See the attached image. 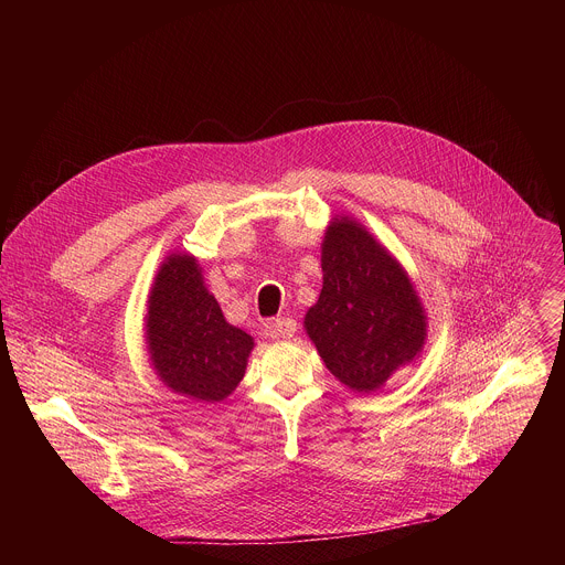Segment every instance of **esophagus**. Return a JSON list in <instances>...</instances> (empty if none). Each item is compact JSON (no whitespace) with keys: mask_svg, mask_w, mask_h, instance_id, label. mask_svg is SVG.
<instances>
[{"mask_svg":"<svg viewBox=\"0 0 565 565\" xmlns=\"http://www.w3.org/2000/svg\"><path fill=\"white\" fill-rule=\"evenodd\" d=\"M268 333L273 338H284V340H290L295 333H297V321L290 319V317H279L275 321H270V324L266 327Z\"/></svg>","mask_w":565,"mask_h":565,"instance_id":"1","label":"esophagus"}]
</instances>
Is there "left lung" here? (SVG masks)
I'll return each instance as SVG.
<instances>
[{
	"label": "left lung",
	"mask_w": 565,
	"mask_h": 565,
	"mask_svg": "<svg viewBox=\"0 0 565 565\" xmlns=\"http://www.w3.org/2000/svg\"><path fill=\"white\" fill-rule=\"evenodd\" d=\"M321 273L324 286L303 317L306 333L342 384L371 393L420 355L425 308L409 275L349 216L327 227Z\"/></svg>",
	"instance_id": "1"
}]
</instances>
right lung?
<instances>
[{"label": "right lung", "mask_w": 565, "mask_h": 565, "mask_svg": "<svg viewBox=\"0 0 565 565\" xmlns=\"http://www.w3.org/2000/svg\"><path fill=\"white\" fill-rule=\"evenodd\" d=\"M147 349L168 388L196 402H221L244 380L255 340L227 324L192 255L160 266L147 301Z\"/></svg>", "instance_id": "obj_1"}]
</instances>
